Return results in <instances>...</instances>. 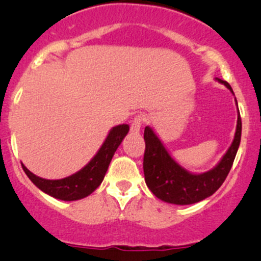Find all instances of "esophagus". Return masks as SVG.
<instances>
[{"label":"esophagus","instance_id":"obj_1","mask_svg":"<svg viewBox=\"0 0 261 261\" xmlns=\"http://www.w3.org/2000/svg\"><path fill=\"white\" fill-rule=\"evenodd\" d=\"M146 118L143 115H137L136 118L134 119L133 122H131V133L133 134H140V130H141V126H142V124L145 122Z\"/></svg>","mask_w":261,"mask_h":261}]
</instances>
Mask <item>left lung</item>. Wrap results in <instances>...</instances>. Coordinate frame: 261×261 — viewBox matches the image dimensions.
Masks as SVG:
<instances>
[{
    "mask_svg": "<svg viewBox=\"0 0 261 261\" xmlns=\"http://www.w3.org/2000/svg\"><path fill=\"white\" fill-rule=\"evenodd\" d=\"M216 81L226 86L233 94L232 88L226 81L220 79H216ZM234 100L238 109L236 98ZM237 113L238 119L236 134L229 148L214 168L203 173H191L181 167L170 155L168 149L164 147L163 142L153 128L146 126L143 134L146 142L143 173L149 190L162 201L174 205H191L202 201L206 197L216 193L232 168L233 161L241 143L242 120L239 110H237Z\"/></svg>",
    "mask_w": 261,
    "mask_h": 261,
    "instance_id": "left-lung-1",
    "label": "left lung"
}]
</instances>
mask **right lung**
<instances>
[{
    "mask_svg": "<svg viewBox=\"0 0 261 261\" xmlns=\"http://www.w3.org/2000/svg\"><path fill=\"white\" fill-rule=\"evenodd\" d=\"M128 130L130 127L126 124L114 126L94 157L82 169L70 176L55 179V180L44 179L33 174L22 163L23 170L35 187L55 199L64 200V201H76V200L85 199L101 184L113 155L127 135Z\"/></svg>",
    "mask_w": 261,
    "mask_h": 261,
    "instance_id": "obj_1",
    "label": "right lung"
}]
</instances>
